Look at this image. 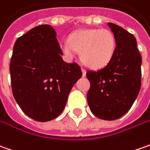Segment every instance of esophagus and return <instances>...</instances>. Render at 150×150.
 Listing matches in <instances>:
<instances>
[{
    "label": "esophagus",
    "instance_id": "esophagus-1",
    "mask_svg": "<svg viewBox=\"0 0 150 150\" xmlns=\"http://www.w3.org/2000/svg\"><path fill=\"white\" fill-rule=\"evenodd\" d=\"M82 72H83V76L85 77L86 76V70L84 68H82Z\"/></svg>",
    "mask_w": 150,
    "mask_h": 150
}]
</instances>
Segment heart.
I'll return each mask as SVG.
<instances>
[{
    "label": "heart",
    "instance_id": "obj_1",
    "mask_svg": "<svg viewBox=\"0 0 150 150\" xmlns=\"http://www.w3.org/2000/svg\"><path fill=\"white\" fill-rule=\"evenodd\" d=\"M60 47L63 54L70 58L80 52L84 64L98 69L111 61L116 49V40L108 29H81L73 32L68 40L62 41Z\"/></svg>",
    "mask_w": 150,
    "mask_h": 150
}]
</instances>
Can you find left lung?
I'll return each mask as SVG.
<instances>
[{"label":"left lung","instance_id":"8db88e82","mask_svg":"<svg viewBox=\"0 0 150 150\" xmlns=\"http://www.w3.org/2000/svg\"><path fill=\"white\" fill-rule=\"evenodd\" d=\"M108 25L115 37V52L103 68L87 72V99L96 117L115 120L129 110L139 93L142 58L133 34L113 23Z\"/></svg>","mask_w":150,"mask_h":150}]
</instances>
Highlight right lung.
I'll return each instance as SVG.
<instances>
[{"label":"right lung","instance_id":"obj_1","mask_svg":"<svg viewBox=\"0 0 150 150\" xmlns=\"http://www.w3.org/2000/svg\"><path fill=\"white\" fill-rule=\"evenodd\" d=\"M56 37L50 25L32 28L16 41L10 63L15 99L25 114L39 122L60 115L83 75L76 62L62 60Z\"/></svg>","mask_w":150,"mask_h":150}]
</instances>
